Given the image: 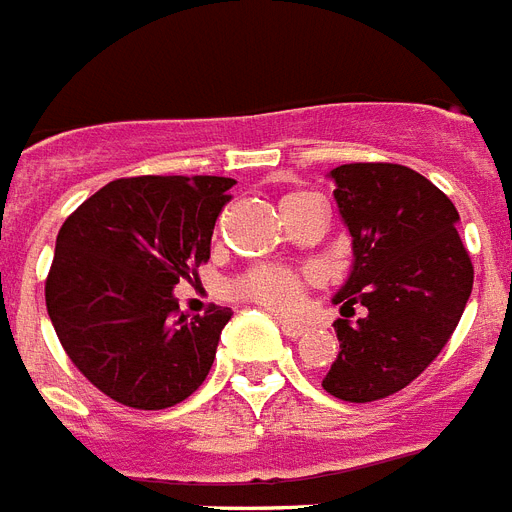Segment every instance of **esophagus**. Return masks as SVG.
Segmentation results:
<instances>
[{
	"mask_svg": "<svg viewBox=\"0 0 512 512\" xmlns=\"http://www.w3.org/2000/svg\"><path fill=\"white\" fill-rule=\"evenodd\" d=\"M280 327H282V333L288 335V338H301V335L309 330V327L304 325V322H296V320H285V317H280Z\"/></svg>",
	"mask_w": 512,
	"mask_h": 512,
	"instance_id": "34e87169",
	"label": "esophagus"
}]
</instances>
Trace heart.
<instances>
[{"label": "heart", "instance_id": "heart-1", "mask_svg": "<svg viewBox=\"0 0 512 512\" xmlns=\"http://www.w3.org/2000/svg\"><path fill=\"white\" fill-rule=\"evenodd\" d=\"M309 198V192H288L280 200L282 211L296 206L298 200ZM320 275L314 269H293L280 267V264H259V267L245 269L243 275L232 280L230 290L232 296L253 301V304L267 306L275 312H296L298 306L304 304L306 290L317 285Z\"/></svg>", "mask_w": 512, "mask_h": 512}]
</instances>
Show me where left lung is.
<instances>
[{
  "label": "left lung",
  "mask_w": 512,
  "mask_h": 512,
  "mask_svg": "<svg viewBox=\"0 0 512 512\" xmlns=\"http://www.w3.org/2000/svg\"><path fill=\"white\" fill-rule=\"evenodd\" d=\"M351 232L354 269L333 298L338 359L322 380L343 402H375L418 378L455 333L473 290L455 203L399 163H343L330 171ZM354 305L366 317L350 320Z\"/></svg>",
  "instance_id": "left-lung-1"
}]
</instances>
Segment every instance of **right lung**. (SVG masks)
<instances>
[{
	"label": "right lung",
	"instance_id": "right-lung-1",
	"mask_svg": "<svg viewBox=\"0 0 512 512\" xmlns=\"http://www.w3.org/2000/svg\"><path fill=\"white\" fill-rule=\"evenodd\" d=\"M227 177H129L87 198L57 232L44 282L65 354L113 402L166 410L214 365L227 306L179 314L174 285L198 277L232 200Z\"/></svg>",
	"mask_w": 512,
	"mask_h": 512
}]
</instances>
